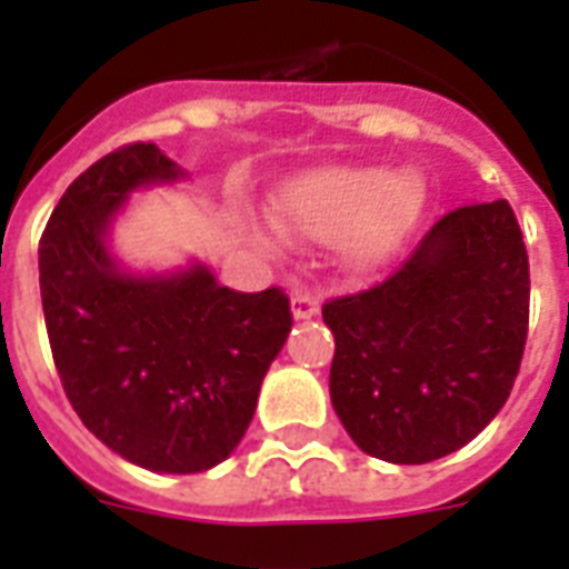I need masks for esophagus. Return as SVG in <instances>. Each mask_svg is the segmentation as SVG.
I'll return each instance as SVG.
<instances>
[{
    "label": "esophagus",
    "instance_id": "34e87169",
    "mask_svg": "<svg viewBox=\"0 0 569 569\" xmlns=\"http://www.w3.org/2000/svg\"><path fill=\"white\" fill-rule=\"evenodd\" d=\"M319 312V295L310 289H295L292 292V316L295 319H312Z\"/></svg>",
    "mask_w": 569,
    "mask_h": 569
}]
</instances>
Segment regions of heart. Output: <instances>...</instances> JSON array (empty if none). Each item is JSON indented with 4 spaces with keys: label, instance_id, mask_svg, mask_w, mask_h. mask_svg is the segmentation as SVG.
<instances>
[{
    "label": "heart",
    "instance_id": "1",
    "mask_svg": "<svg viewBox=\"0 0 569 569\" xmlns=\"http://www.w3.org/2000/svg\"><path fill=\"white\" fill-rule=\"evenodd\" d=\"M274 218L303 239H339L342 257L372 268L416 230L425 212V182L369 164H339L303 173L274 194Z\"/></svg>",
    "mask_w": 569,
    "mask_h": 569
}]
</instances>
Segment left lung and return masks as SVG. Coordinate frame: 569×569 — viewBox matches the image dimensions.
<instances>
[{
  "label": "left lung",
  "instance_id": "left-lung-1",
  "mask_svg": "<svg viewBox=\"0 0 569 569\" xmlns=\"http://www.w3.org/2000/svg\"><path fill=\"white\" fill-rule=\"evenodd\" d=\"M529 253L508 200L451 209L387 280L321 307L330 401L389 463L467 446L513 389L529 337Z\"/></svg>",
  "mask_w": 569,
  "mask_h": 569
}]
</instances>
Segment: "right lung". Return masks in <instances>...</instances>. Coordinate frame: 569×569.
I'll use <instances>...</instances> for the list:
<instances>
[{
  "label": "right lung",
  "instance_id": "add662e5",
  "mask_svg": "<svg viewBox=\"0 0 569 569\" xmlns=\"http://www.w3.org/2000/svg\"><path fill=\"white\" fill-rule=\"evenodd\" d=\"M180 168L156 144L118 147L79 173L40 236V301L70 405L120 458L153 472H203L248 431L292 310L283 289L236 292L203 266L129 277L106 227L138 186Z\"/></svg>",
  "mask_w": 569,
  "mask_h": 569
}]
</instances>
